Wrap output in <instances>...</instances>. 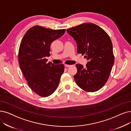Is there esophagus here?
<instances>
[{"label":"esophagus","mask_w":131,"mask_h":131,"mask_svg":"<svg viewBox=\"0 0 131 131\" xmlns=\"http://www.w3.org/2000/svg\"><path fill=\"white\" fill-rule=\"evenodd\" d=\"M71 66H72V65H69V64H65V67H71Z\"/></svg>","instance_id":"34e87169"}]
</instances>
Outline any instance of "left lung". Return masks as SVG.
<instances>
[{
    "instance_id": "8db88e82",
    "label": "left lung",
    "mask_w": 131,
    "mask_h": 131,
    "mask_svg": "<svg viewBox=\"0 0 131 131\" xmlns=\"http://www.w3.org/2000/svg\"><path fill=\"white\" fill-rule=\"evenodd\" d=\"M76 41L77 53L85 54L86 67L76 65L74 80L83 90L95 92L105 84L114 62L112 41L105 30L90 23L67 29Z\"/></svg>"
}]
</instances>
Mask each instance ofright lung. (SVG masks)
Listing matches in <instances>:
<instances>
[{
	"mask_svg": "<svg viewBox=\"0 0 131 131\" xmlns=\"http://www.w3.org/2000/svg\"><path fill=\"white\" fill-rule=\"evenodd\" d=\"M66 29L54 30L35 26L29 29L21 41L19 63L30 88L41 97L53 94L64 72V64L47 63L50 46L65 33Z\"/></svg>",
	"mask_w": 131,
	"mask_h": 131,
	"instance_id": "add662e5",
	"label": "right lung"
}]
</instances>
